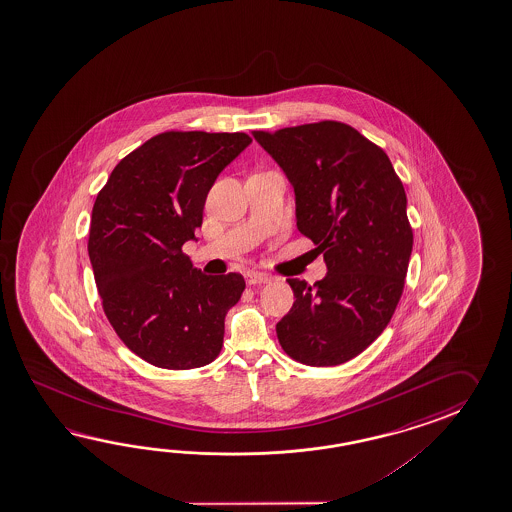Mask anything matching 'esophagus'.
<instances>
[{
	"label": "esophagus",
	"instance_id": "34e87169",
	"mask_svg": "<svg viewBox=\"0 0 512 512\" xmlns=\"http://www.w3.org/2000/svg\"><path fill=\"white\" fill-rule=\"evenodd\" d=\"M271 282V278L263 272H247V283L249 285H260V283Z\"/></svg>",
	"mask_w": 512,
	"mask_h": 512
}]
</instances>
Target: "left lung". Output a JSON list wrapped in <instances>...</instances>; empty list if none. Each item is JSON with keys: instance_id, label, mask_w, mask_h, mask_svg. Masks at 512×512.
Returning a JSON list of instances; mask_svg holds the SVG:
<instances>
[{"instance_id": "1", "label": "left lung", "mask_w": 512, "mask_h": 512, "mask_svg": "<svg viewBox=\"0 0 512 512\" xmlns=\"http://www.w3.org/2000/svg\"><path fill=\"white\" fill-rule=\"evenodd\" d=\"M252 135L293 185L296 227L327 267L315 285L287 280L296 300L278 340L307 366L348 362L381 335L403 294L414 245L403 183L388 155L342 122Z\"/></svg>"}]
</instances>
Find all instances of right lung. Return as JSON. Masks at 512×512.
I'll use <instances>...</instances> for the list:
<instances>
[{
  "instance_id": "obj_1",
  "label": "right lung",
  "mask_w": 512,
  "mask_h": 512,
  "mask_svg": "<svg viewBox=\"0 0 512 512\" xmlns=\"http://www.w3.org/2000/svg\"><path fill=\"white\" fill-rule=\"evenodd\" d=\"M252 139L247 133L166 131L126 155L93 205L87 252L104 313L120 340L164 370L210 364L238 272L207 276L181 251L196 240L208 190Z\"/></svg>"
}]
</instances>
